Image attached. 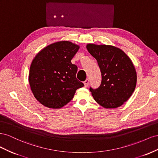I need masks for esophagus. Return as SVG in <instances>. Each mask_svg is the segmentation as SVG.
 <instances>
[{"instance_id":"obj_1","label":"esophagus","mask_w":158,"mask_h":158,"mask_svg":"<svg viewBox=\"0 0 158 158\" xmlns=\"http://www.w3.org/2000/svg\"><path fill=\"white\" fill-rule=\"evenodd\" d=\"M89 83V79H87L85 80V81L83 82V83H84V85H85V87H87L88 86Z\"/></svg>"}]
</instances>
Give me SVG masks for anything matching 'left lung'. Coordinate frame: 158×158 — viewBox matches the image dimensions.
<instances>
[{"label":"left lung","mask_w":158,"mask_h":158,"mask_svg":"<svg viewBox=\"0 0 158 158\" xmlns=\"http://www.w3.org/2000/svg\"><path fill=\"white\" fill-rule=\"evenodd\" d=\"M86 48L97 60L101 72L100 87L90 88L94 101L106 109L123 105L136 86L137 75L132 60L121 49L113 46L89 44Z\"/></svg>","instance_id":"1"}]
</instances>
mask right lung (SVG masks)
Returning <instances> with one entry per match:
<instances>
[{
  "label": "right lung",
  "instance_id": "1",
  "mask_svg": "<svg viewBox=\"0 0 158 158\" xmlns=\"http://www.w3.org/2000/svg\"><path fill=\"white\" fill-rule=\"evenodd\" d=\"M79 46L69 41L48 45L35 56L30 67L28 81L36 100L49 109H60L73 98L84 85L76 78L77 65L71 60Z\"/></svg>",
  "mask_w": 158,
  "mask_h": 158
}]
</instances>
